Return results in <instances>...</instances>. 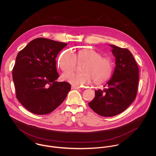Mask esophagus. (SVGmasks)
I'll return each mask as SVG.
<instances>
[{
    "mask_svg": "<svg viewBox=\"0 0 156 156\" xmlns=\"http://www.w3.org/2000/svg\"><path fill=\"white\" fill-rule=\"evenodd\" d=\"M71 88H72L73 89H80V87H75V86H72V87H71Z\"/></svg>",
    "mask_w": 156,
    "mask_h": 156,
    "instance_id": "34e87169",
    "label": "esophagus"
}]
</instances>
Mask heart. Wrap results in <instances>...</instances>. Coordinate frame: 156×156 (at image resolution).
Returning <instances> with one entry per match:
<instances>
[{"mask_svg": "<svg viewBox=\"0 0 156 156\" xmlns=\"http://www.w3.org/2000/svg\"><path fill=\"white\" fill-rule=\"evenodd\" d=\"M79 64L84 63L80 73L62 75V79L74 86H82L90 83L92 80L96 84L107 80L112 71L111 60L92 48H83L74 53L67 50L62 52L58 59V66L66 73L73 71Z\"/></svg>", "mask_w": 156, "mask_h": 156, "instance_id": "heart-1", "label": "heart"}]
</instances>
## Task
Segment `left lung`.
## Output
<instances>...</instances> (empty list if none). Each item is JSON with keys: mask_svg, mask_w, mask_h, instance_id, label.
<instances>
[{"mask_svg": "<svg viewBox=\"0 0 156 156\" xmlns=\"http://www.w3.org/2000/svg\"><path fill=\"white\" fill-rule=\"evenodd\" d=\"M110 46L115 57L113 74L103 89L95 90V97L88 103L96 113L106 117L121 113L133 102L139 82V68L132 53L127 48Z\"/></svg>", "mask_w": 156, "mask_h": 156, "instance_id": "obj_1", "label": "left lung"}]
</instances>
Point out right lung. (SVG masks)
<instances>
[{
  "label": "right lung",
  "mask_w": 156,
  "mask_h": 156,
  "mask_svg": "<svg viewBox=\"0 0 156 156\" xmlns=\"http://www.w3.org/2000/svg\"><path fill=\"white\" fill-rule=\"evenodd\" d=\"M67 43L44 38L31 41L18 53L12 70L16 97L29 111L46 115L56 109L71 89L56 81L57 55Z\"/></svg>",
  "instance_id": "add662e5"
}]
</instances>
